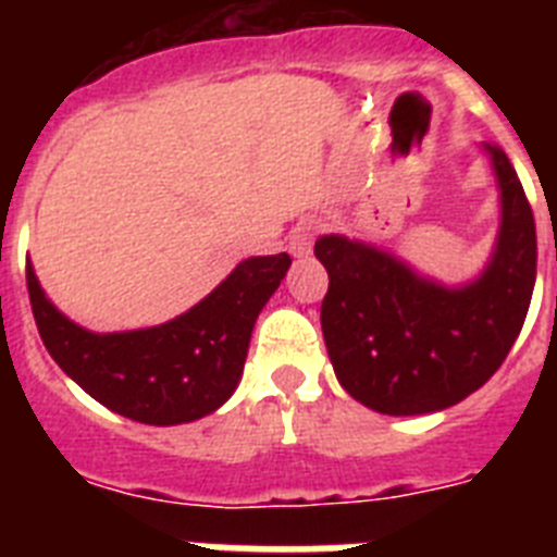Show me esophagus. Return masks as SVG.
I'll list each match as a JSON object with an SVG mask.
<instances>
[{
  "mask_svg": "<svg viewBox=\"0 0 557 557\" xmlns=\"http://www.w3.org/2000/svg\"><path fill=\"white\" fill-rule=\"evenodd\" d=\"M314 236H318V223L304 220V223L295 225L293 234H289V250H293L295 256H307L309 250H312Z\"/></svg>",
  "mask_w": 557,
  "mask_h": 557,
  "instance_id": "esophagus-1",
  "label": "esophagus"
}]
</instances>
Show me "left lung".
<instances>
[{"label": "left lung", "instance_id": "left-lung-1", "mask_svg": "<svg viewBox=\"0 0 557 557\" xmlns=\"http://www.w3.org/2000/svg\"><path fill=\"white\" fill-rule=\"evenodd\" d=\"M485 150L502 189V223L488 268L466 287L430 282L346 236L314 243L329 273L326 351L359 405L385 416L446 410L494 376L524 326L539 256L533 209L508 156Z\"/></svg>", "mask_w": 557, "mask_h": 557}]
</instances>
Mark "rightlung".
I'll use <instances>...</instances> for the list:
<instances>
[{
  "label": "right lung",
  "mask_w": 557,
  "mask_h": 557,
  "mask_svg": "<svg viewBox=\"0 0 557 557\" xmlns=\"http://www.w3.org/2000/svg\"><path fill=\"white\" fill-rule=\"evenodd\" d=\"M287 253L253 256L175 321L95 334L58 312L27 262V293L44 346L108 410L152 426L189 424L239 385L253 323L287 275Z\"/></svg>",
  "instance_id": "right-lung-1"
}]
</instances>
